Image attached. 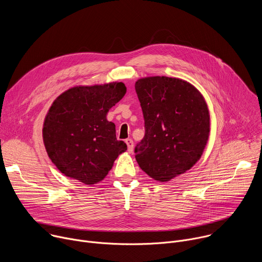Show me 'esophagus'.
Masks as SVG:
<instances>
[{
  "label": "esophagus",
  "instance_id": "esophagus-1",
  "mask_svg": "<svg viewBox=\"0 0 262 262\" xmlns=\"http://www.w3.org/2000/svg\"><path fill=\"white\" fill-rule=\"evenodd\" d=\"M125 143L127 145V151L133 152V150H134V141L132 139H126Z\"/></svg>",
  "mask_w": 262,
  "mask_h": 262
}]
</instances>
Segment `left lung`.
Segmentation results:
<instances>
[{
	"mask_svg": "<svg viewBox=\"0 0 262 262\" xmlns=\"http://www.w3.org/2000/svg\"><path fill=\"white\" fill-rule=\"evenodd\" d=\"M135 88L145 120L136 160L155 180L170 181L190 170L204 151L210 132L207 103L195 86L177 78H142Z\"/></svg>",
	"mask_w": 262,
	"mask_h": 262,
	"instance_id": "8db88e82",
	"label": "left lung"
}]
</instances>
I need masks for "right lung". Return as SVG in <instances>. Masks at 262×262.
<instances>
[{"label": "right lung", "instance_id": "right-lung-1", "mask_svg": "<svg viewBox=\"0 0 262 262\" xmlns=\"http://www.w3.org/2000/svg\"><path fill=\"white\" fill-rule=\"evenodd\" d=\"M126 93L122 82L76 86L60 94L45 118L42 138L49 158L69 178L87 185L101 181L127 146L116 138L108 110Z\"/></svg>", "mask_w": 262, "mask_h": 262}]
</instances>
